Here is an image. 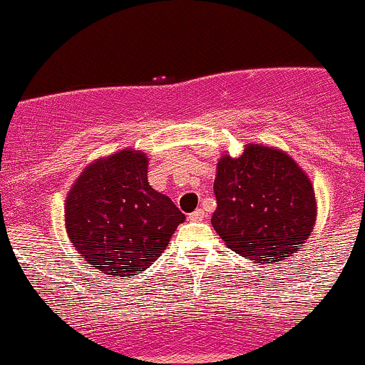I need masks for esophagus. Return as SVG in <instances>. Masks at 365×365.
<instances>
[{
  "mask_svg": "<svg viewBox=\"0 0 365 365\" xmlns=\"http://www.w3.org/2000/svg\"><path fill=\"white\" fill-rule=\"evenodd\" d=\"M204 216H206V212H204L202 209H195L194 212H190V215H188V220H190V221H200V220H204Z\"/></svg>",
  "mask_w": 365,
  "mask_h": 365,
  "instance_id": "34e87169",
  "label": "esophagus"
}]
</instances>
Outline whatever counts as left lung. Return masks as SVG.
I'll list each match as a JSON object with an SVG mask.
<instances>
[{
	"instance_id": "1",
	"label": "left lung",
	"mask_w": 365,
	"mask_h": 365,
	"mask_svg": "<svg viewBox=\"0 0 365 365\" xmlns=\"http://www.w3.org/2000/svg\"><path fill=\"white\" fill-rule=\"evenodd\" d=\"M211 223L225 245L249 261L273 264L304 247L316 223V195L283 150L247 144L217 161Z\"/></svg>"
}]
</instances>
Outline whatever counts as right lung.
<instances>
[{"label":"right lung","mask_w":365,"mask_h":365,"mask_svg":"<svg viewBox=\"0 0 365 365\" xmlns=\"http://www.w3.org/2000/svg\"><path fill=\"white\" fill-rule=\"evenodd\" d=\"M148 165V156L132 149L96 159L66 195L70 242L91 267L113 278L148 269L185 221L168 195L149 185Z\"/></svg>","instance_id":"obj_1"}]
</instances>
